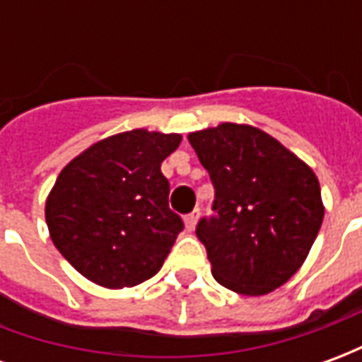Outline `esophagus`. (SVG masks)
I'll return each mask as SVG.
<instances>
[{
    "label": "esophagus",
    "instance_id": "obj_1",
    "mask_svg": "<svg viewBox=\"0 0 362 362\" xmlns=\"http://www.w3.org/2000/svg\"><path fill=\"white\" fill-rule=\"evenodd\" d=\"M197 219H199V209H194V211L189 213V215H186V217H184L186 228H188V230H194L197 225Z\"/></svg>",
    "mask_w": 362,
    "mask_h": 362
}]
</instances>
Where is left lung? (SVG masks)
<instances>
[{
    "instance_id": "obj_1",
    "label": "left lung",
    "mask_w": 362,
    "mask_h": 362,
    "mask_svg": "<svg viewBox=\"0 0 362 362\" xmlns=\"http://www.w3.org/2000/svg\"><path fill=\"white\" fill-rule=\"evenodd\" d=\"M188 139L215 188V215L196 227L213 277L240 295L272 293L298 272L322 227L316 174L246 124L225 122Z\"/></svg>"
}]
</instances>
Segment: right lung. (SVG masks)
Masks as SVG:
<instances>
[{
    "mask_svg": "<svg viewBox=\"0 0 362 362\" xmlns=\"http://www.w3.org/2000/svg\"><path fill=\"white\" fill-rule=\"evenodd\" d=\"M182 135L132 129L90 145L59 173L46 225L59 254L106 288L151 279L184 223L168 207L160 163Z\"/></svg>",
    "mask_w": 362,
    "mask_h": 362,
    "instance_id": "add662e5",
    "label": "right lung"
}]
</instances>
